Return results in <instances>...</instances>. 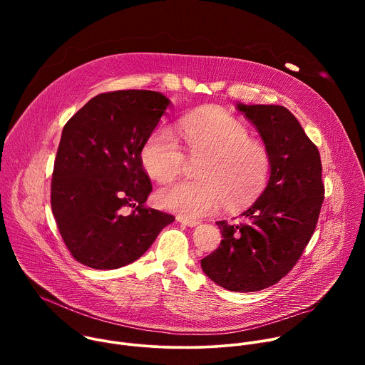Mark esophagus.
I'll return each mask as SVG.
<instances>
[{
    "label": "esophagus",
    "mask_w": 365,
    "mask_h": 365,
    "mask_svg": "<svg viewBox=\"0 0 365 365\" xmlns=\"http://www.w3.org/2000/svg\"><path fill=\"white\" fill-rule=\"evenodd\" d=\"M176 220H178V222H180V224H183V225H187V227H196V225L199 224V221H196V220L185 218V217H180V215H179Z\"/></svg>",
    "instance_id": "1"
}]
</instances>
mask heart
Listing matches in <instances>:
<instances>
[{
	"label": "heart",
	"mask_w": 365,
	"mask_h": 365,
	"mask_svg": "<svg viewBox=\"0 0 365 365\" xmlns=\"http://www.w3.org/2000/svg\"><path fill=\"white\" fill-rule=\"evenodd\" d=\"M178 134L190 158H203L196 180H180L155 193L162 210L185 218H202L222 203L238 211L254 203L269 183L272 159L267 147L248 125L218 107H203L178 121ZM186 160L176 133L154 128L140 150V162L150 178L168 182L176 178Z\"/></svg>",
	"instance_id": "heart-1"
}]
</instances>
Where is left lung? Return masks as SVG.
Masks as SVG:
<instances>
[{
  "mask_svg": "<svg viewBox=\"0 0 365 365\" xmlns=\"http://www.w3.org/2000/svg\"><path fill=\"white\" fill-rule=\"evenodd\" d=\"M237 110L270 153V179L244 222H217L221 244L200 266L221 287L247 293L276 284L294 267L315 232L325 187L319 150L287 108L238 103Z\"/></svg>",
  "mask_w": 365,
  "mask_h": 365,
  "instance_id": "8db88e82",
  "label": "left lung"
}]
</instances>
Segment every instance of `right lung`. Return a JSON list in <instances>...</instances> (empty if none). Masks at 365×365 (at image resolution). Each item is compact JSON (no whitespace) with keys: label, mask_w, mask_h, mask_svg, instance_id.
<instances>
[{"label":"right lung","mask_w":365,"mask_h":365,"mask_svg":"<svg viewBox=\"0 0 365 365\" xmlns=\"http://www.w3.org/2000/svg\"><path fill=\"white\" fill-rule=\"evenodd\" d=\"M170 101L145 89L93 96L66 123L51 176V211L76 262L113 270L140 258L173 215L145 206L140 162Z\"/></svg>","instance_id":"obj_1"}]
</instances>
